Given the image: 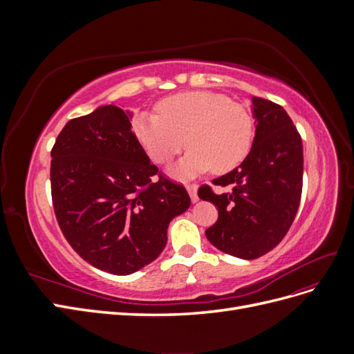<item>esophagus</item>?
<instances>
[{"instance_id":"1","label":"esophagus","mask_w":354,"mask_h":354,"mask_svg":"<svg viewBox=\"0 0 354 354\" xmlns=\"http://www.w3.org/2000/svg\"><path fill=\"white\" fill-rule=\"evenodd\" d=\"M187 192H189V195H190V199H192V202H196L198 201V185L196 183H189L187 186Z\"/></svg>"}]
</instances>
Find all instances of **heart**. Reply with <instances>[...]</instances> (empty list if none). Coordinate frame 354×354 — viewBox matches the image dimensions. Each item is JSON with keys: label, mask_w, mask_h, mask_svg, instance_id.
Listing matches in <instances>:
<instances>
[{"label": "heart", "mask_w": 354, "mask_h": 354, "mask_svg": "<svg viewBox=\"0 0 354 354\" xmlns=\"http://www.w3.org/2000/svg\"><path fill=\"white\" fill-rule=\"evenodd\" d=\"M156 113H140L133 130L156 164L173 162L186 146L192 147L174 173L194 176L212 167L227 173L248 155L254 122L243 104L212 91H186L160 100Z\"/></svg>", "instance_id": "heart-1"}]
</instances>
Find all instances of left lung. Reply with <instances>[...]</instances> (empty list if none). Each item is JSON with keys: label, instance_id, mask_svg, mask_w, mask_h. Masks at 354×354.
Segmentation results:
<instances>
[{"label": "left lung", "instance_id": "1", "mask_svg": "<svg viewBox=\"0 0 354 354\" xmlns=\"http://www.w3.org/2000/svg\"><path fill=\"white\" fill-rule=\"evenodd\" d=\"M257 131L251 152L230 173L212 185L230 192L214 194L199 187L201 199L212 202L218 218L205 230L220 251L254 260L272 251L285 238L297 216L303 190V143L281 104L254 97Z\"/></svg>", "mask_w": 354, "mask_h": 354}]
</instances>
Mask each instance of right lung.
Returning a JSON list of instances; mask_svg holds the SVG:
<instances>
[{"label":"right lung","mask_w":354,"mask_h":354,"mask_svg":"<svg viewBox=\"0 0 354 354\" xmlns=\"http://www.w3.org/2000/svg\"><path fill=\"white\" fill-rule=\"evenodd\" d=\"M50 181L63 236L82 260L112 274L158 259L169 221L190 205L185 186L151 164L130 116L113 104L63 127L51 149Z\"/></svg>","instance_id":"1"}]
</instances>
